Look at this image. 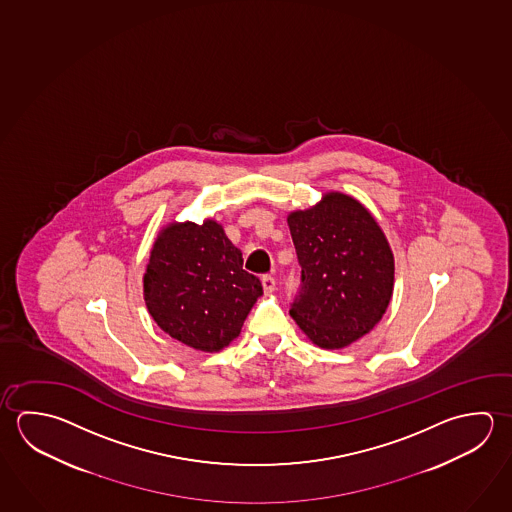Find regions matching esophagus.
<instances>
[{
  "mask_svg": "<svg viewBox=\"0 0 512 512\" xmlns=\"http://www.w3.org/2000/svg\"><path fill=\"white\" fill-rule=\"evenodd\" d=\"M262 287H264L266 293H273L275 287H277V282H275V278L266 275V277H262Z\"/></svg>",
  "mask_w": 512,
  "mask_h": 512,
  "instance_id": "1",
  "label": "esophagus"
}]
</instances>
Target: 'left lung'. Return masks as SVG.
Instances as JSON below:
<instances>
[{
	"mask_svg": "<svg viewBox=\"0 0 512 512\" xmlns=\"http://www.w3.org/2000/svg\"><path fill=\"white\" fill-rule=\"evenodd\" d=\"M302 266L291 316L320 349H345L376 327L394 293V253L361 201L338 190L287 214Z\"/></svg>",
	"mask_w": 512,
	"mask_h": 512,
	"instance_id": "left-lung-1",
	"label": "left lung"
}]
</instances>
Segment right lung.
I'll return each instance as SVG.
<instances>
[{
  "instance_id": "add662e5",
  "label": "right lung",
  "mask_w": 512,
  "mask_h": 512,
  "mask_svg": "<svg viewBox=\"0 0 512 512\" xmlns=\"http://www.w3.org/2000/svg\"><path fill=\"white\" fill-rule=\"evenodd\" d=\"M262 295L243 269V253L214 219L172 221L154 239L144 273L147 311L163 332L190 349L219 352L241 334Z\"/></svg>"
}]
</instances>
